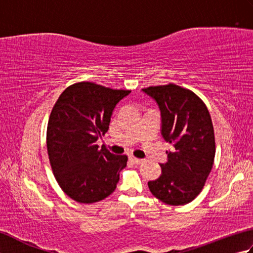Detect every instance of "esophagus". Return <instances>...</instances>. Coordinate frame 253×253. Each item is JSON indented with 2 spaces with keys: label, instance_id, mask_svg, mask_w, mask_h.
Wrapping results in <instances>:
<instances>
[{
  "label": "esophagus",
  "instance_id": "esophagus-1",
  "mask_svg": "<svg viewBox=\"0 0 253 253\" xmlns=\"http://www.w3.org/2000/svg\"><path fill=\"white\" fill-rule=\"evenodd\" d=\"M130 161H132V162L135 163V164H141V163H143V161H144V160H142V159H137V158H133V157H130Z\"/></svg>",
  "mask_w": 253,
  "mask_h": 253
}]
</instances>
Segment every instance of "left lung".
<instances>
[{"instance_id": "left-lung-1", "label": "left lung", "mask_w": 253, "mask_h": 253, "mask_svg": "<svg viewBox=\"0 0 253 253\" xmlns=\"http://www.w3.org/2000/svg\"><path fill=\"white\" fill-rule=\"evenodd\" d=\"M142 91L161 112V135L170 149L162 174L149 181L152 195L169 206L191 202L206 184L215 157V139L210 113L192 91L173 84Z\"/></svg>"}]
</instances>
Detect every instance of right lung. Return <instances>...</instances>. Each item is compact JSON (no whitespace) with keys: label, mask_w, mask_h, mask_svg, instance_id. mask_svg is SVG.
<instances>
[{"label":"right lung","mask_w":253,"mask_h":253,"mask_svg":"<svg viewBox=\"0 0 253 253\" xmlns=\"http://www.w3.org/2000/svg\"><path fill=\"white\" fill-rule=\"evenodd\" d=\"M129 90L78 83L63 91L47 123L46 147L53 174L73 200L93 203L115 190L126 155H115L96 141L109 130L118 102Z\"/></svg>","instance_id":"1"}]
</instances>
